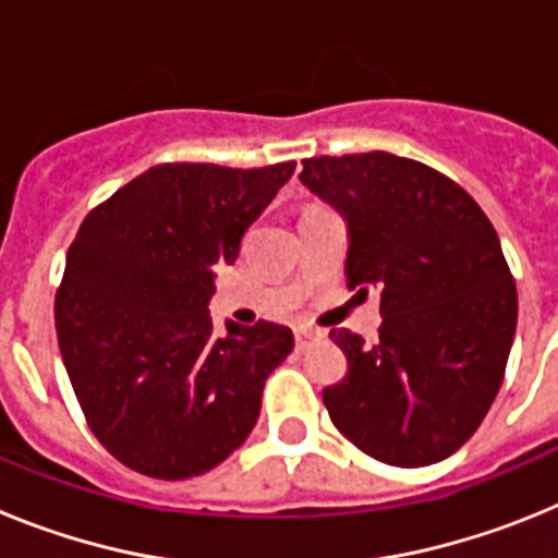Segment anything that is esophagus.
I'll return each instance as SVG.
<instances>
[{
	"label": "esophagus",
	"instance_id": "esophagus-1",
	"mask_svg": "<svg viewBox=\"0 0 558 558\" xmlns=\"http://www.w3.org/2000/svg\"><path fill=\"white\" fill-rule=\"evenodd\" d=\"M293 338H295V349H299V352H307V349L313 347L315 340H318V332H313V329L299 327L293 332Z\"/></svg>",
	"mask_w": 558,
	"mask_h": 558
}]
</instances>
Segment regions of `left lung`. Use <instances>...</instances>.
<instances>
[{"label":"left lung","instance_id":"1","mask_svg":"<svg viewBox=\"0 0 558 558\" xmlns=\"http://www.w3.org/2000/svg\"><path fill=\"white\" fill-rule=\"evenodd\" d=\"M302 184L343 215L349 288L379 290V338H329L349 363L324 388L332 425L391 466H427L481 427L517 329L495 226L452 179L386 150L302 161Z\"/></svg>","mask_w":558,"mask_h":558}]
</instances>
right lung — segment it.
I'll return each instance as SVG.
<instances>
[{
	"label": "right lung",
	"instance_id": "obj_1",
	"mask_svg": "<svg viewBox=\"0 0 558 558\" xmlns=\"http://www.w3.org/2000/svg\"><path fill=\"white\" fill-rule=\"evenodd\" d=\"M293 170L156 165L88 211L69 245L56 293L63 366L97 441L133 472L204 475L254 430L293 332L226 322L218 338L206 304L215 265L234 263Z\"/></svg>",
	"mask_w": 558,
	"mask_h": 558
}]
</instances>
